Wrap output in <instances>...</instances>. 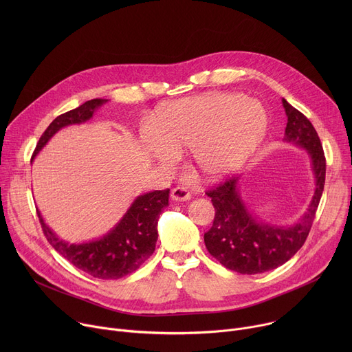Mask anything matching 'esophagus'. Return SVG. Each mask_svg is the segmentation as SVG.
I'll use <instances>...</instances> for the list:
<instances>
[{"label": "esophagus", "mask_w": 352, "mask_h": 352, "mask_svg": "<svg viewBox=\"0 0 352 352\" xmlns=\"http://www.w3.org/2000/svg\"><path fill=\"white\" fill-rule=\"evenodd\" d=\"M170 196L173 200H181V202H185V200L190 199V192L184 186H177L171 190Z\"/></svg>", "instance_id": "34e87169"}]
</instances>
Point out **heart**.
Instances as JSON below:
<instances>
[{"label":"heart","instance_id":"1","mask_svg":"<svg viewBox=\"0 0 352 352\" xmlns=\"http://www.w3.org/2000/svg\"><path fill=\"white\" fill-rule=\"evenodd\" d=\"M267 117L261 103L238 93H210L162 107L155 133L146 136L148 152L163 163L192 150L196 170L217 179L239 168L262 142Z\"/></svg>","mask_w":352,"mask_h":352}]
</instances>
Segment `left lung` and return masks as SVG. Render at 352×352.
Listing matches in <instances>:
<instances>
[{
  "label": "left lung",
  "instance_id": "1",
  "mask_svg": "<svg viewBox=\"0 0 352 352\" xmlns=\"http://www.w3.org/2000/svg\"><path fill=\"white\" fill-rule=\"evenodd\" d=\"M283 106L287 114L284 140L307 148L315 175V193L302 219L291 227L261 223L248 210L241 197L239 177L227 178L206 192L216 210L213 226L205 234L206 248L224 267L241 274L273 270L289 261L302 248L324 188L326 159L316 129L285 98H283Z\"/></svg>",
  "mask_w": 352,
  "mask_h": 352
}]
</instances>
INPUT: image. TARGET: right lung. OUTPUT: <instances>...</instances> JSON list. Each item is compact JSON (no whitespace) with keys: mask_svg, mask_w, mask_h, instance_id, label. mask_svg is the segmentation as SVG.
Instances as JSON below:
<instances>
[{"mask_svg":"<svg viewBox=\"0 0 352 352\" xmlns=\"http://www.w3.org/2000/svg\"><path fill=\"white\" fill-rule=\"evenodd\" d=\"M107 102L106 98H93L78 109L58 116L40 136L33 157L61 128L86 122L100 106ZM168 196L170 189L138 196L120 223L107 235L78 245L60 239L44 223L38 210L37 216L50 245L69 263L96 278L117 280L133 273L155 252L159 236V216L168 206Z\"/></svg>","mask_w":352,"mask_h":352,"instance_id":"obj_1","label":"right lung"}]
</instances>
